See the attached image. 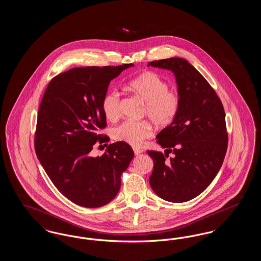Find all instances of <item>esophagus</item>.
I'll return each mask as SVG.
<instances>
[{"mask_svg": "<svg viewBox=\"0 0 261 261\" xmlns=\"http://www.w3.org/2000/svg\"><path fill=\"white\" fill-rule=\"evenodd\" d=\"M133 150H134V152H135V154L138 155V154H140V153H142L144 150L142 149H139V148H133Z\"/></svg>", "mask_w": 261, "mask_h": 261, "instance_id": "1", "label": "esophagus"}]
</instances>
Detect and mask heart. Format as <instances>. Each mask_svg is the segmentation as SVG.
Wrapping results in <instances>:
<instances>
[{
	"instance_id": "1",
	"label": "heart",
	"mask_w": 261,
	"mask_h": 261,
	"mask_svg": "<svg viewBox=\"0 0 261 261\" xmlns=\"http://www.w3.org/2000/svg\"><path fill=\"white\" fill-rule=\"evenodd\" d=\"M129 90L146 102L144 115L160 128L167 127L173 122L180 109L179 95L168 90V84L153 72L142 73L128 84ZM101 108L106 117L116 120L120 116V96L117 91L106 94L101 101ZM152 134L151 125L147 121L126 120L116 126L112 136L119 142L131 146H140Z\"/></svg>"
}]
</instances>
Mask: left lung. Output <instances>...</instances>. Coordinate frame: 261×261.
Instances as JSON below:
<instances>
[{
    "mask_svg": "<svg viewBox=\"0 0 261 261\" xmlns=\"http://www.w3.org/2000/svg\"><path fill=\"white\" fill-rule=\"evenodd\" d=\"M148 66L173 72L181 100L173 122L156 135L164 153L147 150L153 160L149 185L160 198L184 202L210 186L222 166L228 146L223 106L205 78L186 60L170 58ZM170 152L174 158L166 161Z\"/></svg>",
    "mask_w": 261,
    "mask_h": 261,
    "instance_id": "8db88e82",
    "label": "left lung"
}]
</instances>
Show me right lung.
Here are the masks:
<instances>
[{
    "label": "right lung",
    "instance_id": "obj_1",
    "mask_svg": "<svg viewBox=\"0 0 261 261\" xmlns=\"http://www.w3.org/2000/svg\"><path fill=\"white\" fill-rule=\"evenodd\" d=\"M134 64L74 67L56 76L38 112L35 151L53 184L76 204L95 208L119 192L121 174L134 156L124 142L109 145L101 156L91 155L107 126L101 101L112 79Z\"/></svg>",
    "mask_w": 261,
    "mask_h": 261
}]
</instances>
